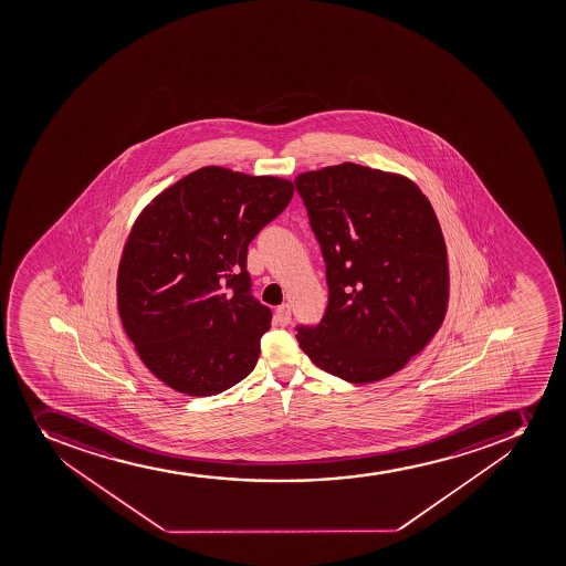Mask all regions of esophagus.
I'll return each instance as SVG.
<instances>
[{"label": "esophagus", "mask_w": 566, "mask_h": 566, "mask_svg": "<svg viewBox=\"0 0 566 566\" xmlns=\"http://www.w3.org/2000/svg\"><path fill=\"white\" fill-rule=\"evenodd\" d=\"M276 321H279V325L286 326L292 323V306L290 304H282L276 308V314H274Z\"/></svg>", "instance_id": "34e87169"}]
</instances>
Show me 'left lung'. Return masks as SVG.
I'll return each mask as SVG.
<instances>
[{
    "instance_id": "left-lung-1",
    "label": "left lung",
    "mask_w": 566,
    "mask_h": 566,
    "mask_svg": "<svg viewBox=\"0 0 566 566\" xmlns=\"http://www.w3.org/2000/svg\"><path fill=\"white\" fill-rule=\"evenodd\" d=\"M326 263L328 306L297 342L317 367L353 384L395 375L442 325L447 245L419 186L345 163L295 179Z\"/></svg>"
}]
</instances>
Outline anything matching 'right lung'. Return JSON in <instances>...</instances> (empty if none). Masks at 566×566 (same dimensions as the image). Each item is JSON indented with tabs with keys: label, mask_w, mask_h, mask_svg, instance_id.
Masks as SVG:
<instances>
[{
	"label": "right lung",
	"mask_w": 566,
	"mask_h": 566,
	"mask_svg": "<svg viewBox=\"0 0 566 566\" xmlns=\"http://www.w3.org/2000/svg\"><path fill=\"white\" fill-rule=\"evenodd\" d=\"M292 197L290 180L207 166L138 216L119 262V317L166 386L210 397L251 375L273 314L252 295L247 247Z\"/></svg>",
	"instance_id": "1"
}]
</instances>
